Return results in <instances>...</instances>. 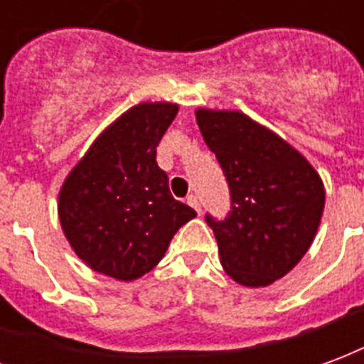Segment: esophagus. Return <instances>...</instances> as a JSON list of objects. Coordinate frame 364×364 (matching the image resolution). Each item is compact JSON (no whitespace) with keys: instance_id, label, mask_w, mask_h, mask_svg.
<instances>
[{"instance_id":"34e87169","label":"esophagus","mask_w":364,"mask_h":364,"mask_svg":"<svg viewBox=\"0 0 364 364\" xmlns=\"http://www.w3.org/2000/svg\"><path fill=\"white\" fill-rule=\"evenodd\" d=\"M188 205L196 209L198 213H201V205H200V200H198V196H188Z\"/></svg>"}]
</instances>
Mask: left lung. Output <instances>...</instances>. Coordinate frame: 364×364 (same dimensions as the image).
Instances as JSON below:
<instances>
[{"instance_id":"left-lung-1","label":"left lung","mask_w":364,"mask_h":364,"mask_svg":"<svg viewBox=\"0 0 364 364\" xmlns=\"http://www.w3.org/2000/svg\"><path fill=\"white\" fill-rule=\"evenodd\" d=\"M196 120L230 188V215L205 217L223 269L244 287H267L309 252L326 190L316 168L283 137L240 110L198 108Z\"/></svg>"}]
</instances>
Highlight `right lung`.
Returning a JSON list of instances; mask_svg holds the SVG:
<instances>
[{
	"mask_svg": "<svg viewBox=\"0 0 364 364\" xmlns=\"http://www.w3.org/2000/svg\"><path fill=\"white\" fill-rule=\"evenodd\" d=\"M178 114L174 102H139L105 127L58 193L68 242L92 272L135 281L163 259L196 211L176 201L156 147Z\"/></svg>",
	"mask_w": 364,
	"mask_h": 364,
	"instance_id": "add662e5",
	"label": "right lung"
}]
</instances>
